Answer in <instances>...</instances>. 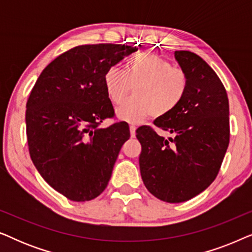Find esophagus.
<instances>
[{
	"instance_id": "obj_1",
	"label": "esophagus",
	"mask_w": 252,
	"mask_h": 252,
	"mask_svg": "<svg viewBox=\"0 0 252 252\" xmlns=\"http://www.w3.org/2000/svg\"><path fill=\"white\" fill-rule=\"evenodd\" d=\"M135 130H136L135 126H134V125L129 126V132H130V136H132V137L135 136Z\"/></svg>"
}]
</instances>
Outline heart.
Instances as JSON below:
<instances>
[{
	"label": "heart",
	"mask_w": 252,
	"mask_h": 252,
	"mask_svg": "<svg viewBox=\"0 0 252 252\" xmlns=\"http://www.w3.org/2000/svg\"><path fill=\"white\" fill-rule=\"evenodd\" d=\"M106 92L119 105L136 88L134 96L117 109V117L140 123L148 117H163L177 108L187 88L184 72L155 55H139L128 61L126 71L112 66L105 74Z\"/></svg>",
	"instance_id": "1"
}]
</instances>
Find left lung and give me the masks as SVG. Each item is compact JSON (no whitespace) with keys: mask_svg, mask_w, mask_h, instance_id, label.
<instances>
[{"mask_svg":"<svg viewBox=\"0 0 252 252\" xmlns=\"http://www.w3.org/2000/svg\"><path fill=\"white\" fill-rule=\"evenodd\" d=\"M174 57L187 88L177 108L154 122L173 136L165 139L149 126L136 129L143 184L167 203L186 202L205 190L229 144V104L222 82L198 55L179 50Z\"/></svg>","mask_w":252,"mask_h":252,"instance_id":"obj_1","label":"left lung"}]
</instances>
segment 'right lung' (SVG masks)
Segmentation results:
<instances>
[{
	"label": "right lung",
	"instance_id": "right-lung-1",
	"mask_svg": "<svg viewBox=\"0 0 252 252\" xmlns=\"http://www.w3.org/2000/svg\"><path fill=\"white\" fill-rule=\"evenodd\" d=\"M136 50L112 43L72 48L44 68L27 99L26 135L34 166L71 201H91L104 190L129 139L124 122L99 125L115 116L106 72Z\"/></svg>",
	"mask_w": 252,
	"mask_h": 252
}]
</instances>
